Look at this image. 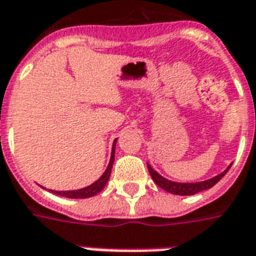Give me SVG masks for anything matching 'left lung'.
I'll return each mask as SVG.
<instances>
[{"instance_id": "1", "label": "left lung", "mask_w": 256, "mask_h": 256, "mask_svg": "<svg viewBox=\"0 0 256 256\" xmlns=\"http://www.w3.org/2000/svg\"><path fill=\"white\" fill-rule=\"evenodd\" d=\"M230 166H228L222 174H219V175L211 178V179H208V180H202V182L196 183H180L172 182V180H168V179H166L164 176H161L158 172L154 171L153 168L150 166V164H148L150 176H152V179L154 180V183H156L157 186H160L161 189H164L166 192H168V193H172V194L178 196H193L196 194V193H200L202 190L211 189L214 184H216V183L226 175V172L229 171Z\"/></svg>"}]
</instances>
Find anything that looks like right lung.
Returning <instances> with one entry per match:
<instances>
[{
  "label": "right lung",
  "mask_w": 256,
  "mask_h": 256,
  "mask_svg": "<svg viewBox=\"0 0 256 256\" xmlns=\"http://www.w3.org/2000/svg\"><path fill=\"white\" fill-rule=\"evenodd\" d=\"M116 142L117 139L114 140L113 143V148H112V157H110V161H108V166L106 168V171L103 174L102 176L99 178L96 182H94L90 186H86L84 189H78V190H67V192H56V190H50L54 194L62 196V197H67V198H88V197H92V196L98 194L100 193L103 190V188L106 186L108 183V178H110V174H112V168H113V162H114V148H116Z\"/></svg>",
  "instance_id": "right-lung-1"
}]
</instances>
